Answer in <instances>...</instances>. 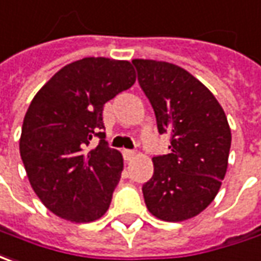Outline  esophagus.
<instances>
[{"instance_id": "obj_1", "label": "esophagus", "mask_w": 261, "mask_h": 261, "mask_svg": "<svg viewBox=\"0 0 261 261\" xmlns=\"http://www.w3.org/2000/svg\"><path fill=\"white\" fill-rule=\"evenodd\" d=\"M122 154H124L125 160H131V159L136 156V151H134V150H128V148H125V150L122 151Z\"/></svg>"}]
</instances>
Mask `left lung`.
Returning a JSON list of instances; mask_svg holds the SVG:
<instances>
[{
	"mask_svg": "<svg viewBox=\"0 0 261 261\" xmlns=\"http://www.w3.org/2000/svg\"><path fill=\"white\" fill-rule=\"evenodd\" d=\"M133 65L159 133L170 136V153L153 158L154 173L143 185L147 210L170 222L192 218L214 201L227 172L231 130L225 113L185 69L144 59Z\"/></svg>",
	"mask_w": 261,
	"mask_h": 261,
	"instance_id": "1",
	"label": "left lung"
}]
</instances>
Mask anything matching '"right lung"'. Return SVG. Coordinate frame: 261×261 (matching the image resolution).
Wrapping results in <instances>:
<instances>
[{"mask_svg":"<svg viewBox=\"0 0 261 261\" xmlns=\"http://www.w3.org/2000/svg\"><path fill=\"white\" fill-rule=\"evenodd\" d=\"M134 82L130 62L85 58L60 69L33 98L20 154L33 191L60 218L91 222L110 208L122 156L105 140L103 103Z\"/></svg>","mask_w":261,"mask_h":261,"instance_id":"1","label":"right lung"}]
</instances>
